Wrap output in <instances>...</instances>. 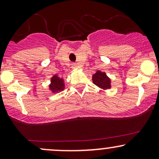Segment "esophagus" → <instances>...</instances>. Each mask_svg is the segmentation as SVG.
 Returning <instances> with one entry per match:
<instances>
[{
	"label": "esophagus",
	"mask_w": 159,
	"mask_h": 159,
	"mask_svg": "<svg viewBox=\"0 0 159 159\" xmlns=\"http://www.w3.org/2000/svg\"><path fill=\"white\" fill-rule=\"evenodd\" d=\"M72 67L73 69H75V68H77V65L75 64V63H72Z\"/></svg>",
	"instance_id": "1"
}]
</instances>
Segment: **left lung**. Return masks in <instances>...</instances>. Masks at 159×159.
<instances>
[{
  "instance_id": "1",
  "label": "left lung",
  "mask_w": 159,
  "mask_h": 159,
  "mask_svg": "<svg viewBox=\"0 0 159 159\" xmlns=\"http://www.w3.org/2000/svg\"><path fill=\"white\" fill-rule=\"evenodd\" d=\"M93 83L102 90H107L111 88V79L105 72L98 70L92 76Z\"/></svg>"
}]
</instances>
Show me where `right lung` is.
I'll use <instances>...</instances> for the list:
<instances>
[{
  "label": "right lung",
  "mask_w": 159,
  "mask_h": 159,
  "mask_svg": "<svg viewBox=\"0 0 159 159\" xmlns=\"http://www.w3.org/2000/svg\"><path fill=\"white\" fill-rule=\"evenodd\" d=\"M50 84L48 85V90L52 93H57L65 89L64 79L63 78L59 77L57 75H54L51 78Z\"/></svg>",
  "instance_id": "1"
}]
</instances>
